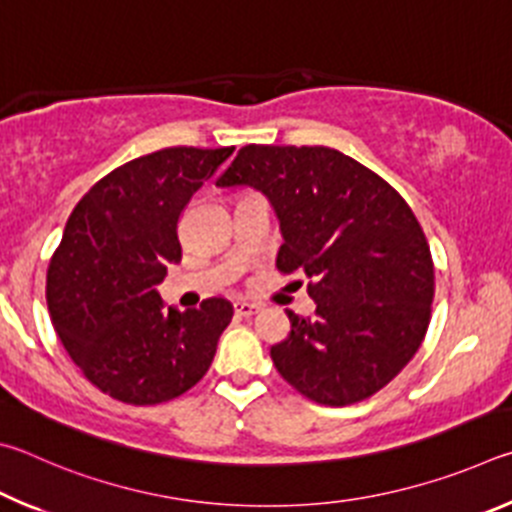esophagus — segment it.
I'll return each mask as SVG.
<instances>
[{
  "label": "esophagus",
  "instance_id": "obj_1",
  "mask_svg": "<svg viewBox=\"0 0 512 512\" xmlns=\"http://www.w3.org/2000/svg\"><path fill=\"white\" fill-rule=\"evenodd\" d=\"M233 310H236L238 317H251V315H256L261 308H258L256 303H249V301H236L233 303Z\"/></svg>",
  "mask_w": 512,
  "mask_h": 512
}]
</instances>
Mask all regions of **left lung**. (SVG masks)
<instances>
[{
  "mask_svg": "<svg viewBox=\"0 0 512 512\" xmlns=\"http://www.w3.org/2000/svg\"><path fill=\"white\" fill-rule=\"evenodd\" d=\"M215 184L265 193L285 240L276 267L310 279L315 315L285 310L290 335L270 351L283 380L326 407L387 387L423 344L434 301L432 251L402 195L326 146L249 143Z\"/></svg>",
  "mask_w": 512,
  "mask_h": 512,
  "instance_id": "8db88e82",
  "label": "left lung"
}]
</instances>
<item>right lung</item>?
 I'll use <instances>...</instances> for the list:
<instances>
[{
  "mask_svg": "<svg viewBox=\"0 0 512 512\" xmlns=\"http://www.w3.org/2000/svg\"><path fill=\"white\" fill-rule=\"evenodd\" d=\"M233 152L164 148L128 161L71 211L47 270L51 324L85 378L107 396L146 407L204 378L233 306L166 308L157 285L182 261L177 224L188 200Z\"/></svg>",
  "mask_w": 512,
  "mask_h": 512,
  "instance_id": "1",
  "label": "right lung"
}]
</instances>
